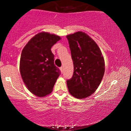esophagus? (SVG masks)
Listing matches in <instances>:
<instances>
[{"label": "esophagus", "instance_id": "obj_1", "mask_svg": "<svg viewBox=\"0 0 131 131\" xmlns=\"http://www.w3.org/2000/svg\"><path fill=\"white\" fill-rule=\"evenodd\" d=\"M60 70L61 73H63V67H60Z\"/></svg>", "mask_w": 131, "mask_h": 131}]
</instances>
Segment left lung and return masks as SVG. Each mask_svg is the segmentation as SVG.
<instances>
[{
  "label": "left lung",
  "instance_id": "obj_1",
  "mask_svg": "<svg viewBox=\"0 0 131 131\" xmlns=\"http://www.w3.org/2000/svg\"><path fill=\"white\" fill-rule=\"evenodd\" d=\"M74 64L71 79L67 81L69 92L77 99H85L95 92L105 73L101 50L86 33L78 31L67 36Z\"/></svg>",
  "mask_w": 131,
  "mask_h": 131
}]
</instances>
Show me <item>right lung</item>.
Returning a JSON list of instances; mask_svg holds the SVG:
<instances>
[{
    "label": "right lung",
    "instance_id": "obj_1",
    "mask_svg": "<svg viewBox=\"0 0 131 131\" xmlns=\"http://www.w3.org/2000/svg\"><path fill=\"white\" fill-rule=\"evenodd\" d=\"M60 39L55 34L41 32L32 37L23 49L19 61L21 76L28 89L37 97L50 94L60 74L54 64L51 51Z\"/></svg>",
    "mask_w": 131,
    "mask_h": 131
}]
</instances>
